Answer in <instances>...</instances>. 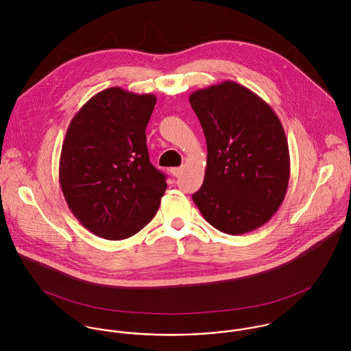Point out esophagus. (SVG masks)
Returning a JSON list of instances; mask_svg holds the SVG:
<instances>
[{
    "label": "esophagus",
    "instance_id": "obj_1",
    "mask_svg": "<svg viewBox=\"0 0 351 351\" xmlns=\"http://www.w3.org/2000/svg\"><path fill=\"white\" fill-rule=\"evenodd\" d=\"M182 167H171L170 169V173H171V176H174V177H180L181 176V173H182Z\"/></svg>",
    "mask_w": 351,
    "mask_h": 351
}]
</instances>
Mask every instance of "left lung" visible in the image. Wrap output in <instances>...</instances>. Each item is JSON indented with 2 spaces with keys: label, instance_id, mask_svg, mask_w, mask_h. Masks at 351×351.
<instances>
[{
  "label": "left lung",
  "instance_id": "left-lung-1",
  "mask_svg": "<svg viewBox=\"0 0 351 351\" xmlns=\"http://www.w3.org/2000/svg\"><path fill=\"white\" fill-rule=\"evenodd\" d=\"M189 102L206 141V170L192 196L216 230L243 235L267 223L285 199L291 158L282 124L250 89L224 81Z\"/></svg>",
  "mask_w": 351,
  "mask_h": 351
}]
</instances>
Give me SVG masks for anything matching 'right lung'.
<instances>
[{
	"mask_svg": "<svg viewBox=\"0 0 351 351\" xmlns=\"http://www.w3.org/2000/svg\"><path fill=\"white\" fill-rule=\"evenodd\" d=\"M155 104L154 95L109 88L88 101L67 128L59 184L71 213L104 239H127L145 228L167 188L146 145Z\"/></svg>",
	"mask_w": 351,
	"mask_h": 351,
	"instance_id": "obj_1",
	"label": "right lung"
}]
</instances>
